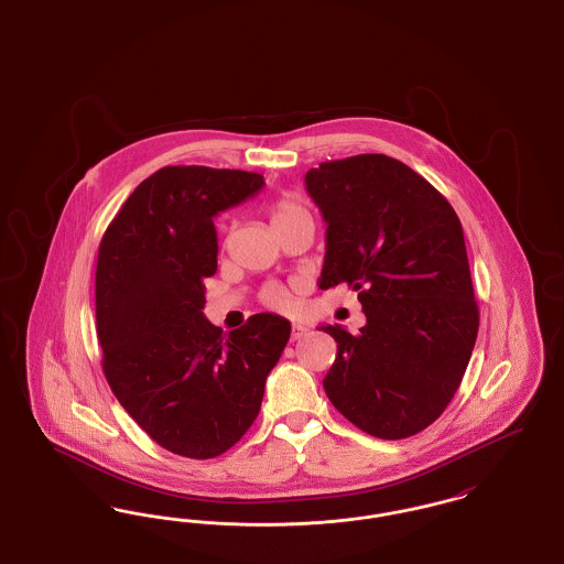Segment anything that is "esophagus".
I'll list each match as a JSON object with an SVG mask.
<instances>
[{
    "instance_id": "1",
    "label": "esophagus",
    "mask_w": 564,
    "mask_h": 564,
    "mask_svg": "<svg viewBox=\"0 0 564 564\" xmlns=\"http://www.w3.org/2000/svg\"><path fill=\"white\" fill-rule=\"evenodd\" d=\"M311 334V329L306 327V325H302V323H294L292 325V340H302V338H306Z\"/></svg>"
}]
</instances>
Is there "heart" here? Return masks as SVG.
Wrapping results in <instances>:
<instances>
[{
	"label": "heart",
	"mask_w": 564,
	"mask_h": 564,
	"mask_svg": "<svg viewBox=\"0 0 564 564\" xmlns=\"http://www.w3.org/2000/svg\"><path fill=\"white\" fill-rule=\"evenodd\" d=\"M302 215H308V209L295 196H281L270 205V221L274 228ZM264 302L272 308H285L290 304V294L281 285H270L264 290Z\"/></svg>",
	"instance_id": "b5f03b06"
}]
</instances>
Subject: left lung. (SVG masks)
<instances>
[{"mask_svg": "<svg viewBox=\"0 0 564 564\" xmlns=\"http://www.w3.org/2000/svg\"><path fill=\"white\" fill-rule=\"evenodd\" d=\"M322 209L319 288L347 283L366 325H323L338 352L323 389L380 440H403L446 410L467 370L480 313L463 228L451 203L384 154L322 162L304 177Z\"/></svg>", "mask_w": 564, "mask_h": 564, "instance_id": "obj_1", "label": "left lung"}]
</instances>
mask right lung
Returning a JSON list of instances; mask_svg holds the SVG:
<instances>
[{
    "mask_svg": "<svg viewBox=\"0 0 564 564\" xmlns=\"http://www.w3.org/2000/svg\"><path fill=\"white\" fill-rule=\"evenodd\" d=\"M264 188L260 173L162 166L143 180L99 245L97 336L109 387L162 448L214 458L260 412L290 340L288 319L260 313L224 334L203 315L217 270L214 217Z\"/></svg>",
    "mask_w": 564,
    "mask_h": 564,
    "instance_id": "1",
    "label": "right lung"
}]
</instances>
